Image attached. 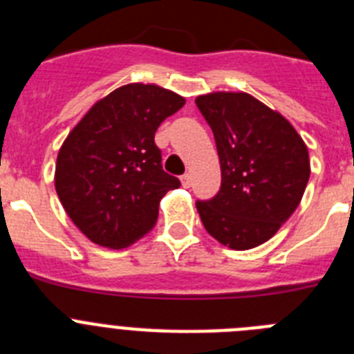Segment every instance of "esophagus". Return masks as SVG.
Instances as JSON below:
<instances>
[{"label":"esophagus","instance_id":"esophagus-1","mask_svg":"<svg viewBox=\"0 0 354 354\" xmlns=\"http://www.w3.org/2000/svg\"><path fill=\"white\" fill-rule=\"evenodd\" d=\"M180 180H183V186L184 187L192 186V175H189V174H184L183 177H180Z\"/></svg>","mask_w":354,"mask_h":354}]
</instances>
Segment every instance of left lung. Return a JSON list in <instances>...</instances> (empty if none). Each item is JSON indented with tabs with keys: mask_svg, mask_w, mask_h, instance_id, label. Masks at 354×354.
<instances>
[{
	"mask_svg": "<svg viewBox=\"0 0 354 354\" xmlns=\"http://www.w3.org/2000/svg\"><path fill=\"white\" fill-rule=\"evenodd\" d=\"M220 156V192L196 200L205 230L232 250L277 234L299 205L310 177L308 150L280 113L248 93L196 97Z\"/></svg>",
	"mask_w": 354,
	"mask_h": 354,
	"instance_id": "1",
	"label": "left lung"
}]
</instances>
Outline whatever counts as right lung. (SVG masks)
<instances>
[{
    "label": "right lung",
    "mask_w": 354,
    "mask_h": 354,
    "mask_svg": "<svg viewBox=\"0 0 354 354\" xmlns=\"http://www.w3.org/2000/svg\"><path fill=\"white\" fill-rule=\"evenodd\" d=\"M184 102L156 84H126L71 131L56 159L55 187L90 241L124 248L154 227L161 198L180 186L162 170L154 134Z\"/></svg>",
    "instance_id": "right-lung-1"
}]
</instances>
